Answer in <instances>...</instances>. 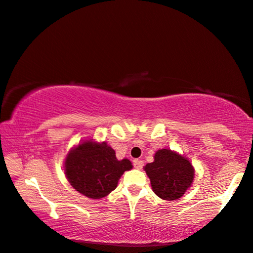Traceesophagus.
Instances as JSON below:
<instances>
[{
	"label": "esophagus",
	"instance_id": "esophagus-1",
	"mask_svg": "<svg viewBox=\"0 0 253 253\" xmlns=\"http://www.w3.org/2000/svg\"><path fill=\"white\" fill-rule=\"evenodd\" d=\"M133 163H134V168H135V169H137V170H141L143 166H144V162L142 161V160H138V159L134 160Z\"/></svg>",
	"mask_w": 253,
	"mask_h": 253
}]
</instances>
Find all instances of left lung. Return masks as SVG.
<instances>
[{"label":"left lung","mask_w":253,"mask_h":253,"mask_svg":"<svg viewBox=\"0 0 253 253\" xmlns=\"http://www.w3.org/2000/svg\"><path fill=\"white\" fill-rule=\"evenodd\" d=\"M144 171L150 178L152 190L163 200L182 197L195 178V168L189 159L170 148L156 151L154 161L147 163Z\"/></svg>","instance_id":"8db88e82"}]
</instances>
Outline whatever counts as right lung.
Wrapping results in <instances>:
<instances>
[{
	"instance_id": "add662e5",
	"label": "right lung",
	"mask_w": 253,
	"mask_h": 253,
	"mask_svg": "<svg viewBox=\"0 0 253 253\" xmlns=\"http://www.w3.org/2000/svg\"><path fill=\"white\" fill-rule=\"evenodd\" d=\"M133 169L128 159L118 160L106 142L84 139L64 160V172L72 187L91 199L106 197L118 186L125 171Z\"/></svg>"
}]
</instances>
